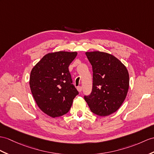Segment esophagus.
Listing matches in <instances>:
<instances>
[{"label":"esophagus","mask_w":154,"mask_h":154,"mask_svg":"<svg viewBox=\"0 0 154 154\" xmlns=\"http://www.w3.org/2000/svg\"><path fill=\"white\" fill-rule=\"evenodd\" d=\"M77 89H78V91L81 92L82 90V88L81 87V86H78V87H77Z\"/></svg>","instance_id":"esophagus-1"}]
</instances>
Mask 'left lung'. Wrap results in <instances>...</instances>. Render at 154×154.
Here are the masks:
<instances>
[{
  "label": "left lung",
  "instance_id": "1",
  "mask_svg": "<svg viewBox=\"0 0 154 154\" xmlns=\"http://www.w3.org/2000/svg\"><path fill=\"white\" fill-rule=\"evenodd\" d=\"M85 55L92 65L93 88L84 99L93 113L109 116L119 109L126 98L128 70L118 59L105 52H86Z\"/></svg>",
  "mask_w": 154,
  "mask_h": 154
}]
</instances>
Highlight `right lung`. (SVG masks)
Instances as JSON below:
<instances>
[{
	"instance_id": "obj_1",
	"label": "right lung",
	"mask_w": 154,
	"mask_h": 154,
	"mask_svg": "<svg viewBox=\"0 0 154 154\" xmlns=\"http://www.w3.org/2000/svg\"><path fill=\"white\" fill-rule=\"evenodd\" d=\"M76 55V51L49 53L31 72L29 84L34 99L40 109L52 118L66 114L78 94L69 70Z\"/></svg>"
}]
</instances>
